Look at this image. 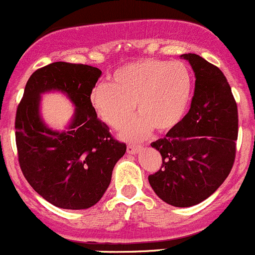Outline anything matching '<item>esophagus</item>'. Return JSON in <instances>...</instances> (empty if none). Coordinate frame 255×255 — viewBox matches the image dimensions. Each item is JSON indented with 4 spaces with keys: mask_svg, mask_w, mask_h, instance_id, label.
Here are the masks:
<instances>
[{
    "mask_svg": "<svg viewBox=\"0 0 255 255\" xmlns=\"http://www.w3.org/2000/svg\"><path fill=\"white\" fill-rule=\"evenodd\" d=\"M142 148V145H133V144H129V145L127 146V151L129 154H137Z\"/></svg>",
    "mask_w": 255,
    "mask_h": 255,
    "instance_id": "obj_1",
    "label": "esophagus"
}]
</instances>
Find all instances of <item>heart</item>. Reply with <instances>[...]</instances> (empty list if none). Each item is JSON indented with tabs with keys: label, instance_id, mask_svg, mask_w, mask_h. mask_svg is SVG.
Returning <instances> with one entry per match:
<instances>
[{
	"label": "heart",
	"instance_id": "b5f03b06",
	"mask_svg": "<svg viewBox=\"0 0 255 255\" xmlns=\"http://www.w3.org/2000/svg\"><path fill=\"white\" fill-rule=\"evenodd\" d=\"M191 94V74L185 64L143 59L118 68L109 85L92 90L90 101L100 120L116 130L133 120L137 106L140 118L123 138L140 140L153 129L160 134L176 129L186 116Z\"/></svg>",
	"mask_w": 255,
	"mask_h": 255
}]
</instances>
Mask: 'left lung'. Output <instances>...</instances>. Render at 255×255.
Listing matches in <instances>:
<instances>
[{"label":"left lung","instance_id":"8db88e82","mask_svg":"<svg viewBox=\"0 0 255 255\" xmlns=\"http://www.w3.org/2000/svg\"><path fill=\"white\" fill-rule=\"evenodd\" d=\"M194 69L195 94L181 125L150 144L163 164L148 176L169 205L190 207L210 197L230 175L236 159L238 110L222 71L197 54H184Z\"/></svg>","mask_w":255,"mask_h":255}]
</instances>
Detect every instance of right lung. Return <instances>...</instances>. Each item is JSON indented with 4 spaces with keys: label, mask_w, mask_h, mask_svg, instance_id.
I'll return each instance as SVG.
<instances>
[{
    "label": "right lung",
    "mask_w": 255,
    "mask_h": 255,
    "mask_svg": "<svg viewBox=\"0 0 255 255\" xmlns=\"http://www.w3.org/2000/svg\"><path fill=\"white\" fill-rule=\"evenodd\" d=\"M101 74L84 64L51 63L30 75L17 107L20 170L30 186L56 207L84 210L97 204L127 149L112 137L91 106L90 96ZM51 89L68 94L77 107L64 132L51 131L39 116L40 94Z\"/></svg>",
    "instance_id": "obj_1"
}]
</instances>
